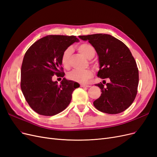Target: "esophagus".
I'll list each match as a JSON object with an SVG mask.
<instances>
[{
  "label": "esophagus",
  "mask_w": 157,
  "mask_h": 157,
  "mask_svg": "<svg viewBox=\"0 0 157 157\" xmlns=\"http://www.w3.org/2000/svg\"><path fill=\"white\" fill-rule=\"evenodd\" d=\"M80 87L89 88V87H90V85H86V84H80Z\"/></svg>",
  "instance_id": "34e87169"
}]
</instances>
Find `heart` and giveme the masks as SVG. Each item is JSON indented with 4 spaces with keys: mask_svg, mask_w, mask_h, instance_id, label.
<instances>
[{
    "mask_svg": "<svg viewBox=\"0 0 157 157\" xmlns=\"http://www.w3.org/2000/svg\"><path fill=\"white\" fill-rule=\"evenodd\" d=\"M78 51L84 56L85 58L90 59L96 54V50L94 46L88 43H82L80 44L77 46ZM73 52V49L71 47H69L63 52L61 56V63L65 67H68L69 65V61L71 54ZM93 76V73L92 71L89 69L86 70H73L69 72L67 75V78L73 81L79 82V83H85L88 81V80L92 78Z\"/></svg>",
    "mask_w": 157,
    "mask_h": 157,
    "instance_id": "b5f03b06",
    "label": "heart"
}]
</instances>
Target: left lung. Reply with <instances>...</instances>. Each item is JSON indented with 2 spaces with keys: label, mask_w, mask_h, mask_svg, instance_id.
<instances>
[{
  "label": "left lung",
  "mask_w": 157,
  "mask_h": 157,
  "mask_svg": "<svg viewBox=\"0 0 157 157\" xmlns=\"http://www.w3.org/2000/svg\"><path fill=\"white\" fill-rule=\"evenodd\" d=\"M88 40L96 50L99 70L98 77L109 78L110 82L101 89V96L94 101L98 110L108 114L125 111L134 101L139 83V72L129 48L118 39L107 34H94L78 36Z\"/></svg>",
  "instance_id": "obj_1"
}]
</instances>
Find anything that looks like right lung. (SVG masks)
I'll return each instance as SVG.
<instances>
[{
  "mask_svg": "<svg viewBox=\"0 0 157 157\" xmlns=\"http://www.w3.org/2000/svg\"><path fill=\"white\" fill-rule=\"evenodd\" d=\"M79 40L75 36L48 35L36 41L26 52L21 69V88L33 111L53 116L67 107L78 83L63 78L60 84L52 77H63L61 56Z\"/></svg>",
  "mask_w": 157,
  "mask_h": 157,
  "instance_id": "add662e5",
  "label": "right lung"
}]
</instances>
